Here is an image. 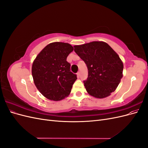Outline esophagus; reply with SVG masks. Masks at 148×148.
I'll return each mask as SVG.
<instances>
[{
    "mask_svg": "<svg viewBox=\"0 0 148 148\" xmlns=\"http://www.w3.org/2000/svg\"><path fill=\"white\" fill-rule=\"evenodd\" d=\"M77 74V77H79V76H80V72H79V71H78V72Z\"/></svg>",
    "mask_w": 148,
    "mask_h": 148,
    "instance_id": "esophagus-1",
    "label": "esophagus"
}]
</instances>
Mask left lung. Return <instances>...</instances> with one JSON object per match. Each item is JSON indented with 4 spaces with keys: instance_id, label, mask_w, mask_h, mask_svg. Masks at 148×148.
<instances>
[{
    "instance_id": "obj_1",
    "label": "left lung",
    "mask_w": 148,
    "mask_h": 148,
    "mask_svg": "<svg viewBox=\"0 0 148 148\" xmlns=\"http://www.w3.org/2000/svg\"><path fill=\"white\" fill-rule=\"evenodd\" d=\"M73 47L88 67V77L84 82L88 93L98 99L109 96L123 77V64L119 56L103 41H92Z\"/></svg>"
}]
</instances>
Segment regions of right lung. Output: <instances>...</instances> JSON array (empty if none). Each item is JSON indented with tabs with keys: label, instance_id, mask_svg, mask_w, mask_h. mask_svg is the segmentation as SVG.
<instances>
[{
	"label": "right lung",
	"instance_id": "right-lung-1",
	"mask_svg": "<svg viewBox=\"0 0 148 148\" xmlns=\"http://www.w3.org/2000/svg\"><path fill=\"white\" fill-rule=\"evenodd\" d=\"M73 51L69 43L49 44L40 52L32 65V76L35 86L47 99L58 101L71 92L77 75L70 71L66 58Z\"/></svg>",
	"mask_w": 148,
	"mask_h": 148
}]
</instances>
